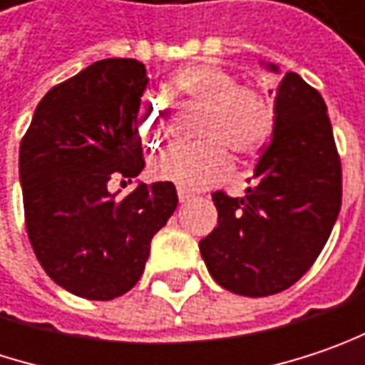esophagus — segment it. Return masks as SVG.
I'll use <instances>...</instances> for the list:
<instances>
[{
  "mask_svg": "<svg viewBox=\"0 0 365 365\" xmlns=\"http://www.w3.org/2000/svg\"><path fill=\"white\" fill-rule=\"evenodd\" d=\"M191 193L187 191V189H178V199H180V203H187V201H191Z\"/></svg>",
  "mask_w": 365,
  "mask_h": 365,
  "instance_id": "obj_1",
  "label": "esophagus"
}]
</instances>
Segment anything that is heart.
Returning <instances> with one entry per match:
<instances>
[{"instance_id": "b5f03b06", "label": "heart", "mask_w": 365, "mask_h": 365, "mask_svg": "<svg viewBox=\"0 0 365 365\" xmlns=\"http://www.w3.org/2000/svg\"><path fill=\"white\" fill-rule=\"evenodd\" d=\"M174 87L191 101L203 106L193 145H174L155 164L158 176L180 187L197 189L216 182L230 172V155H255L268 143L274 128V110L259 91L239 85L220 68L193 66L174 76ZM139 139L147 147L158 145L166 135V114L149 97L135 112Z\"/></svg>"}]
</instances>
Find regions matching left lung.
I'll list each match as a JSON object with an SVG mask.
<instances>
[{"label":"left lung","instance_id":"left-lung-1","mask_svg":"<svg viewBox=\"0 0 365 365\" xmlns=\"http://www.w3.org/2000/svg\"><path fill=\"white\" fill-rule=\"evenodd\" d=\"M278 72V66L268 64ZM322 95L287 72L274 99L272 141L245 197L214 193L218 226L199 241L212 278L230 293L268 297L295 284L336 222L343 174Z\"/></svg>","mask_w":365,"mask_h":365}]
</instances>
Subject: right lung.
Masks as SVG:
<instances>
[{
	"mask_svg": "<svg viewBox=\"0 0 365 365\" xmlns=\"http://www.w3.org/2000/svg\"><path fill=\"white\" fill-rule=\"evenodd\" d=\"M149 85L137 60L110 58L56 85L20 143V185L33 251L76 297L110 301L145 270L153 235L174 214L172 182H139L126 197L110 178L145 168L135 112Z\"/></svg>",
	"mask_w": 365,
	"mask_h": 365,
	"instance_id": "1",
	"label": "right lung"
}]
</instances>
